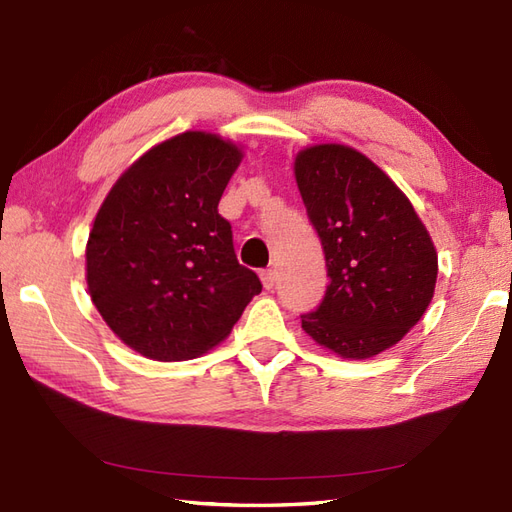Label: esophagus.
Wrapping results in <instances>:
<instances>
[{
  "mask_svg": "<svg viewBox=\"0 0 512 512\" xmlns=\"http://www.w3.org/2000/svg\"><path fill=\"white\" fill-rule=\"evenodd\" d=\"M260 280H263V287L267 291L274 289V285H276V271L274 269H265L263 274H260Z\"/></svg>",
  "mask_w": 512,
  "mask_h": 512,
  "instance_id": "obj_1",
  "label": "esophagus"
}]
</instances>
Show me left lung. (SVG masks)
<instances>
[{"label": "left lung", "mask_w": 512, "mask_h": 512, "mask_svg": "<svg viewBox=\"0 0 512 512\" xmlns=\"http://www.w3.org/2000/svg\"><path fill=\"white\" fill-rule=\"evenodd\" d=\"M293 173L331 276L320 309L302 315L304 333L342 359H370L427 311L434 241L405 192L352 146H306Z\"/></svg>", "instance_id": "8db88e82"}]
</instances>
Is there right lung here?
Returning <instances> with one entry per match:
<instances>
[{"instance_id": "1", "label": "right lung", "mask_w": 512, "mask_h": 512, "mask_svg": "<svg viewBox=\"0 0 512 512\" xmlns=\"http://www.w3.org/2000/svg\"><path fill=\"white\" fill-rule=\"evenodd\" d=\"M243 146L186 131L140 155L100 203L85 247L92 302L122 344L153 361L201 357L260 293L219 214Z\"/></svg>"}]
</instances>
